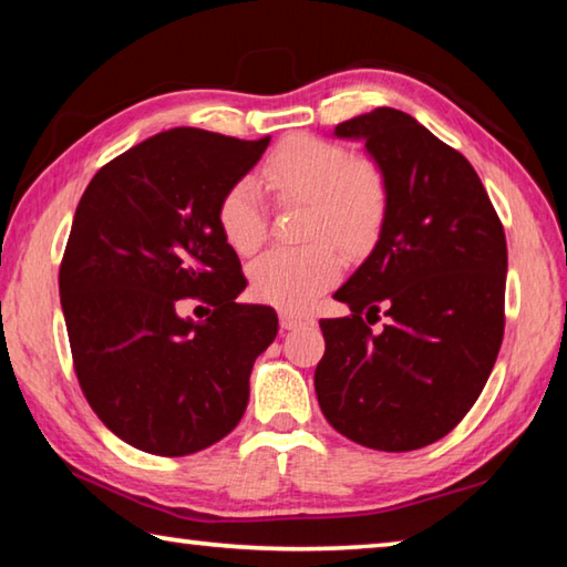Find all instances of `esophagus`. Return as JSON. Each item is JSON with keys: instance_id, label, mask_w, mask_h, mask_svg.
<instances>
[{"instance_id": "1", "label": "esophagus", "mask_w": 567, "mask_h": 567, "mask_svg": "<svg viewBox=\"0 0 567 567\" xmlns=\"http://www.w3.org/2000/svg\"><path fill=\"white\" fill-rule=\"evenodd\" d=\"M310 322H312V318H307V315L287 312V310L280 312V324L285 330H297V328H302V324H310Z\"/></svg>"}]
</instances>
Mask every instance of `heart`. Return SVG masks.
I'll use <instances>...</instances> for the list:
<instances>
[{
	"label": "heart",
	"instance_id": "heart-1",
	"mask_svg": "<svg viewBox=\"0 0 567 567\" xmlns=\"http://www.w3.org/2000/svg\"><path fill=\"white\" fill-rule=\"evenodd\" d=\"M262 185L280 205H307L302 249H272L249 267V290L267 305L305 310L338 282L342 252L362 255L385 225L390 189L378 162L354 157L334 142L295 134L262 165ZM217 225L237 255H252L267 237L262 195L252 179H237L217 205ZM324 236V240L319 237Z\"/></svg>",
	"mask_w": 567,
	"mask_h": 567
}]
</instances>
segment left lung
<instances>
[{"mask_svg": "<svg viewBox=\"0 0 567 567\" xmlns=\"http://www.w3.org/2000/svg\"><path fill=\"white\" fill-rule=\"evenodd\" d=\"M385 172L380 239L320 320L322 415L372 450L408 453L445 437L483 392L505 330V233L473 165L410 114L378 107L334 127ZM386 312L389 324H369Z\"/></svg>", "mask_w": 567, "mask_h": 567, "instance_id": "obj_1", "label": "left lung"}]
</instances>
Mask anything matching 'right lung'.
I'll return each instance as SVG.
<instances>
[{
    "label": "right lung",
    "instance_id": "obj_1",
    "mask_svg": "<svg viewBox=\"0 0 567 567\" xmlns=\"http://www.w3.org/2000/svg\"><path fill=\"white\" fill-rule=\"evenodd\" d=\"M270 145L177 127L107 162L76 205L60 267L74 372L124 443L179 457L233 433L249 372L277 334L272 307L243 305L245 275L217 205ZM209 319L178 315L186 297Z\"/></svg>",
    "mask_w": 567,
    "mask_h": 567
}]
</instances>
